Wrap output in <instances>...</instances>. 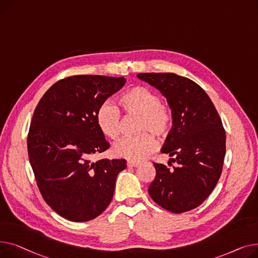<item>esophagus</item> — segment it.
Listing matches in <instances>:
<instances>
[{
	"instance_id": "1",
	"label": "esophagus",
	"mask_w": 258,
	"mask_h": 258,
	"mask_svg": "<svg viewBox=\"0 0 258 258\" xmlns=\"http://www.w3.org/2000/svg\"><path fill=\"white\" fill-rule=\"evenodd\" d=\"M141 163L139 162H134V161H128L127 162V165L129 166V168H138V166H140Z\"/></svg>"
}]
</instances>
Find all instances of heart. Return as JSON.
Wrapping results in <instances>:
<instances>
[{"mask_svg": "<svg viewBox=\"0 0 258 258\" xmlns=\"http://www.w3.org/2000/svg\"><path fill=\"white\" fill-rule=\"evenodd\" d=\"M118 107L127 114H141L139 131H151L158 136L168 134L172 126V114L169 108L161 104V99L154 90L145 86L131 87L116 100ZM96 123L100 132L111 141H116L122 130L119 110L110 102H104L96 113ZM157 147L154 136L144 132L118 142L113 152L117 157L129 161H142Z\"/></svg>", "mask_w": 258, "mask_h": 258, "instance_id": "1", "label": "heart"}]
</instances>
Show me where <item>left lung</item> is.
Returning a JSON list of instances; mask_svg holds the SVG:
<instances>
[{"instance_id": "obj_1", "label": "left lung", "mask_w": 258, "mask_h": 258, "mask_svg": "<svg viewBox=\"0 0 258 258\" xmlns=\"http://www.w3.org/2000/svg\"><path fill=\"white\" fill-rule=\"evenodd\" d=\"M138 77L160 90L173 117L161 152L174 157L171 161L177 166L170 171L154 163L156 176L149 194L171 213H185L205 201L222 174L226 133L221 117L205 90L188 78L174 73H142Z\"/></svg>"}]
</instances>
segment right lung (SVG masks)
<instances>
[{
    "label": "right lung",
    "instance_id": "obj_1",
    "mask_svg": "<svg viewBox=\"0 0 258 258\" xmlns=\"http://www.w3.org/2000/svg\"><path fill=\"white\" fill-rule=\"evenodd\" d=\"M125 83L124 77L72 76L53 84L34 110L27 140L30 164L43 200L69 221L100 216L126 169L125 159H89L109 148L96 113Z\"/></svg>",
    "mask_w": 258,
    "mask_h": 258
}]
</instances>
